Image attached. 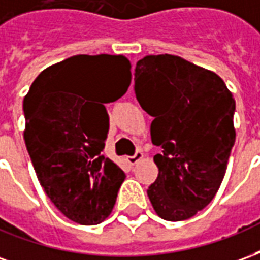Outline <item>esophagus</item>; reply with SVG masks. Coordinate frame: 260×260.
<instances>
[{"label": "esophagus", "instance_id": "obj_1", "mask_svg": "<svg viewBox=\"0 0 260 260\" xmlns=\"http://www.w3.org/2000/svg\"><path fill=\"white\" fill-rule=\"evenodd\" d=\"M142 158H143V153L136 152L134 156H129V157H128V163H129L131 166H135L138 161H141Z\"/></svg>", "mask_w": 260, "mask_h": 260}]
</instances>
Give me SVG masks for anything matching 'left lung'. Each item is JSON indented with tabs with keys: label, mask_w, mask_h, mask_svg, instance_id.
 Returning <instances> with one entry per match:
<instances>
[{
	"label": "left lung",
	"mask_w": 260,
	"mask_h": 260,
	"mask_svg": "<svg viewBox=\"0 0 260 260\" xmlns=\"http://www.w3.org/2000/svg\"><path fill=\"white\" fill-rule=\"evenodd\" d=\"M135 93L153 117V145L163 149L147 189L153 209L169 221L191 218L223 182L235 142L233 93L213 71L170 54L138 61Z\"/></svg>",
	"instance_id": "1"
}]
</instances>
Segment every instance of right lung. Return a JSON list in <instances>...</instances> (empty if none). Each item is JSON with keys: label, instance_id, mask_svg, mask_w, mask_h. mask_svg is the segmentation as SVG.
<instances>
[{"label": "right lung", "instance_id": "1", "mask_svg": "<svg viewBox=\"0 0 260 260\" xmlns=\"http://www.w3.org/2000/svg\"><path fill=\"white\" fill-rule=\"evenodd\" d=\"M132 80L124 55L79 54L40 72L23 99L26 149L37 180L65 217L82 225L103 223L113 212L125 174L104 157L108 114L87 107L94 93L118 100Z\"/></svg>", "mask_w": 260, "mask_h": 260}]
</instances>
